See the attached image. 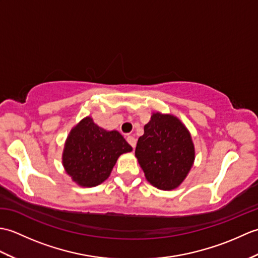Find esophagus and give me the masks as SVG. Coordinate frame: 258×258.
I'll list each match as a JSON object with an SVG mask.
<instances>
[{
    "label": "esophagus",
    "instance_id": "34e87169",
    "mask_svg": "<svg viewBox=\"0 0 258 258\" xmlns=\"http://www.w3.org/2000/svg\"><path fill=\"white\" fill-rule=\"evenodd\" d=\"M126 141L128 142V144L133 147V149H135V146H136V139L134 138V136H127V138H126Z\"/></svg>",
    "mask_w": 258,
    "mask_h": 258
}]
</instances>
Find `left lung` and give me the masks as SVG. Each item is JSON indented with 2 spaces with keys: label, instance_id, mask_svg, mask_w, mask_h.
I'll list each match as a JSON object with an SVG mask.
<instances>
[{
  "label": "left lung",
  "instance_id": "1",
  "mask_svg": "<svg viewBox=\"0 0 258 258\" xmlns=\"http://www.w3.org/2000/svg\"><path fill=\"white\" fill-rule=\"evenodd\" d=\"M135 156L146 179L163 190L178 187L195 160L188 130L171 114L153 113L138 141Z\"/></svg>",
  "mask_w": 258,
  "mask_h": 258
}]
</instances>
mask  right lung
Masks as SVG:
<instances>
[{
  "label": "right lung",
  "instance_id": "right-lung-1",
  "mask_svg": "<svg viewBox=\"0 0 258 258\" xmlns=\"http://www.w3.org/2000/svg\"><path fill=\"white\" fill-rule=\"evenodd\" d=\"M131 151L132 146L117 131H105L87 116L68 136L63 166L76 184L93 187L109 176L119 155Z\"/></svg>",
  "mask_w": 258,
  "mask_h": 258
}]
</instances>
